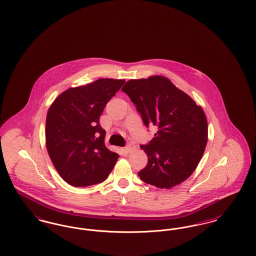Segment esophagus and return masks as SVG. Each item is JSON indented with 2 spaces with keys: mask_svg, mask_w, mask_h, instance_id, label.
Instances as JSON below:
<instances>
[{
  "mask_svg": "<svg viewBox=\"0 0 256 256\" xmlns=\"http://www.w3.org/2000/svg\"><path fill=\"white\" fill-rule=\"evenodd\" d=\"M132 150H134V148H132V146H130V145H128V146L124 148V150H126V152H128V154H130Z\"/></svg>",
  "mask_w": 256,
  "mask_h": 256,
  "instance_id": "34e87169",
  "label": "esophagus"
}]
</instances>
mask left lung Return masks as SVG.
<instances>
[{
	"instance_id": "obj_1",
	"label": "left lung",
	"mask_w": 256,
	"mask_h": 256,
	"mask_svg": "<svg viewBox=\"0 0 256 256\" xmlns=\"http://www.w3.org/2000/svg\"><path fill=\"white\" fill-rule=\"evenodd\" d=\"M146 126L158 132L141 146L148 164L138 172L144 182L170 189L187 180L204 156L208 126L204 111L163 76L130 80L122 88Z\"/></svg>"
}]
</instances>
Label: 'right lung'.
<instances>
[{
  "label": "right lung",
  "mask_w": 256,
  "mask_h": 256,
  "mask_svg": "<svg viewBox=\"0 0 256 256\" xmlns=\"http://www.w3.org/2000/svg\"><path fill=\"white\" fill-rule=\"evenodd\" d=\"M124 80L100 78L62 92L50 106L46 119V146L61 178L74 187L104 182L119 154L104 145L100 124L106 104Z\"/></svg>",
  "instance_id": "add662e5"
}]
</instances>
